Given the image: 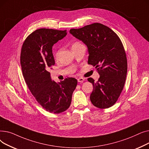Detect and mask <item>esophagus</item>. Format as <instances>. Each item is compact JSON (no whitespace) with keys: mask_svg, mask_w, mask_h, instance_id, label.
<instances>
[{"mask_svg":"<svg viewBox=\"0 0 149 149\" xmlns=\"http://www.w3.org/2000/svg\"><path fill=\"white\" fill-rule=\"evenodd\" d=\"M77 80L80 83H83L84 81V79H83V78H79V79H77Z\"/></svg>","mask_w":149,"mask_h":149,"instance_id":"esophagus-1","label":"esophagus"}]
</instances>
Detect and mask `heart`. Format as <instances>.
I'll return each instance as SVG.
<instances>
[{
    "label": "heart",
    "instance_id": "obj_1",
    "mask_svg": "<svg viewBox=\"0 0 149 149\" xmlns=\"http://www.w3.org/2000/svg\"><path fill=\"white\" fill-rule=\"evenodd\" d=\"M80 45H82V44L80 42H75L73 43V45H72V48H75V47H78ZM56 57L57 58V54H56Z\"/></svg>",
    "mask_w": 149,
    "mask_h": 149
}]
</instances>
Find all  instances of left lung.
I'll return each mask as SVG.
<instances>
[{
	"label": "left lung",
	"instance_id": "left-lung-1",
	"mask_svg": "<svg viewBox=\"0 0 149 149\" xmlns=\"http://www.w3.org/2000/svg\"><path fill=\"white\" fill-rule=\"evenodd\" d=\"M69 33L88 48V64L95 67L100 77L97 82L92 78L93 89L90 100L100 109L112 106L123 89L127 72V57L119 37L111 28L99 23L70 29Z\"/></svg>",
	"mask_w": 149,
	"mask_h": 149
}]
</instances>
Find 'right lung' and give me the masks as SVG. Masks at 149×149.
Here are the masks:
<instances>
[{
	"mask_svg": "<svg viewBox=\"0 0 149 149\" xmlns=\"http://www.w3.org/2000/svg\"><path fill=\"white\" fill-rule=\"evenodd\" d=\"M66 34V30L38 29L27 37L21 49L22 70L29 91L43 108L54 113L69 107L77 84L72 77L58 83L52 81L49 72L55 64L52 46Z\"/></svg>",
	"mask_w": 149,
	"mask_h": 149,
	"instance_id": "add662e5",
	"label": "right lung"
}]
</instances>
